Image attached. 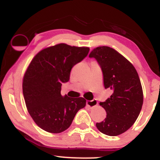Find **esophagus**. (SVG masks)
<instances>
[{
  "label": "esophagus",
  "instance_id": "34e87169",
  "mask_svg": "<svg viewBox=\"0 0 160 160\" xmlns=\"http://www.w3.org/2000/svg\"><path fill=\"white\" fill-rule=\"evenodd\" d=\"M97 104H98V102H97L96 99H93V100L92 101H87V102H86V105L90 108L95 107Z\"/></svg>",
  "mask_w": 160,
  "mask_h": 160
}]
</instances>
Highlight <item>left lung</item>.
<instances>
[{
  "label": "left lung",
  "mask_w": 160,
  "mask_h": 160,
  "mask_svg": "<svg viewBox=\"0 0 160 160\" xmlns=\"http://www.w3.org/2000/svg\"><path fill=\"white\" fill-rule=\"evenodd\" d=\"M89 57L94 58L102 68L104 88L113 91L110 98L99 103L107 116L96 127L103 134L117 136L127 131L140 113L143 104L140 79L135 67L111 47H97Z\"/></svg>",
  "instance_id": "1"
}]
</instances>
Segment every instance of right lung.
Wrapping results in <instances>:
<instances>
[{
  "label": "right lung",
  "instance_id": "add662e5",
  "mask_svg": "<svg viewBox=\"0 0 160 160\" xmlns=\"http://www.w3.org/2000/svg\"><path fill=\"white\" fill-rule=\"evenodd\" d=\"M88 47L59 43L34 56L23 78L22 92L29 114L42 129L60 133L70 127L78 111L86 106L82 97L61 95L72 68L87 56Z\"/></svg>",
  "mask_w": 160,
  "mask_h": 160
}]
</instances>
